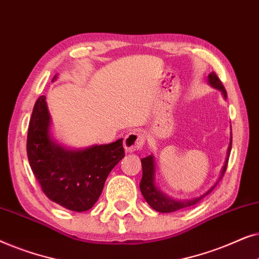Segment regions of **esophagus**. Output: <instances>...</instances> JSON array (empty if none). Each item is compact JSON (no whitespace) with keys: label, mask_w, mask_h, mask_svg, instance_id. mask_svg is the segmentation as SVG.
<instances>
[{"label":"esophagus","mask_w":259,"mask_h":259,"mask_svg":"<svg viewBox=\"0 0 259 259\" xmlns=\"http://www.w3.org/2000/svg\"><path fill=\"white\" fill-rule=\"evenodd\" d=\"M145 138L139 131H132L123 139V147L127 152H136L144 146Z\"/></svg>","instance_id":"obj_1"}]
</instances>
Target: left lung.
<instances>
[{"mask_svg": "<svg viewBox=\"0 0 259 259\" xmlns=\"http://www.w3.org/2000/svg\"><path fill=\"white\" fill-rule=\"evenodd\" d=\"M207 80H208V84H211L212 87L215 88V90L222 92L224 99L228 98V94H226L225 88H224V86H223L222 81L219 80L217 74L213 72H212L211 74H208ZM231 145H232V133H231V136H230V144L228 147V152H226L224 166L222 167L221 176L218 177V180L214 183V185L212 186L210 190H207L204 194H201V196L193 198V199H190V200L189 199L187 200H176V199H173V198L168 197L167 194L161 192V191L157 187V185H155L154 157L151 154L146 158H143L141 159V166H143V178H141V182H140V191H141V193H143L145 200L147 201L148 205H150L153 210L158 211V212H162V213H169V212L178 211V210H180V208L189 207V206H192V205H194V204H197L198 201H200L205 196H207V194L210 193L215 186H217L219 180H221L223 178V176H224V173L226 171V166H228L230 152H231Z\"/></svg>", "mask_w": 259, "mask_h": 259, "instance_id": "1", "label": "left lung"}]
</instances>
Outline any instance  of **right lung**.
<instances>
[{
	"instance_id": "1",
	"label": "right lung",
	"mask_w": 259,
	"mask_h": 259,
	"mask_svg": "<svg viewBox=\"0 0 259 259\" xmlns=\"http://www.w3.org/2000/svg\"><path fill=\"white\" fill-rule=\"evenodd\" d=\"M51 126L42 95L35 102L28 127L27 154L31 171L52 201L70 211L90 210L100 197L109 172L125 157L122 139L72 150L53 139Z\"/></svg>"
}]
</instances>
